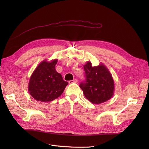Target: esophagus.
<instances>
[{"mask_svg": "<svg viewBox=\"0 0 149 149\" xmlns=\"http://www.w3.org/2000/svg\"><path fill=\"white\" fill-rule=\"evenodd\" d=\"M78 83V80L77 79H73V80H71V81H69V83L70 84H71V83Z\"/></svg>", "mask_w": 149, "mask_h": 149, "instance_id": "34e87169", "label": "esophagus"}]
</instances>
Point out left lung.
I'll use <instances>...</instances> for the list:
<instances>
[{
	"mask_svg": "<svg viewBox=\"0 0 149 149\" xmlns=\"http://www.w3.org/2000/svg\"><path fill=\"white\" fill-rule=\"evenodd\" d=\"M86 81L81 83L86 98L93 104L103 103L114 95V82L110 71L103 63L93 66L91 61L84 65Z\"/></svg>",
	"mask_w": 149,
	"mask_h": 149,
	"instance_id": "left-lung-1",
	"label": "left lung"
}]
</instances>
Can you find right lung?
Instances as JSON below:
<instances>
[{
	"label": "right lung",
	"instance_id": "obj_1",
	"mask_svg": "<svg viewBox=\"0 0 149 149\" xmlns=\"http://www.w3.org/2000/svg\"><path fill=\"white\" fill-rule=\"evenodd\" d=\"M58 59L43 60L36 68L29 80L28 90L35 100L52 101L60 97L68 84L55 70Z\"/></svg>",
	"mask_w": 149,
	"mask_h": 149
}]
</instances>
